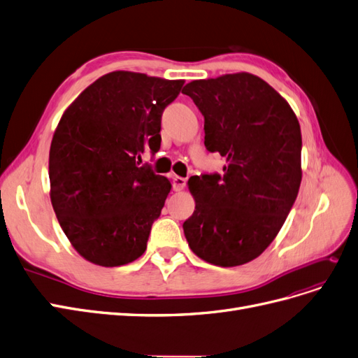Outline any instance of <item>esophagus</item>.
<instances>
[{"instance_id": "obj_1", "label": "esophagus", "mask_w": 358, "mask_h": 358, "mask_svg": "<svg viewBox=\"0 0 358 358\" xmlns=\"http://www.w3.org/2000/svg\"><path fill=\"white\" fill-rule=\"evenodd\" d=\"M171 183H173V189L175 191H182L187 185V179L180 178V176H173L171 178Z\"/></svg>"}]
</instances>
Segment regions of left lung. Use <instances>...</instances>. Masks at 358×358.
Segmentation results:
<instances>
[{"instance_id": "1", "label": "left lung", "mask_w": 358, "mask_h": 358, "mask_svg": "<svg viewBox=\"0 0 358 358\" xmlns=\"http://www.w3.org/2000/svg\"><path fill=\"white\" fill-rule=\"evenodd\" d=\"M204 116V146L224 173L192 176L196 210L183 222L192 252L233 267L273 242L301 182V133L289 104L249 73L192 80L182 91Z\"/></svg>"}]
</instances>
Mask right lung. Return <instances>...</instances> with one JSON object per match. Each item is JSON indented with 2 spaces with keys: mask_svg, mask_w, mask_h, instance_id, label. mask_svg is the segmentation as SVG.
<instances>
[{
  "mask_svg": "<svg viewBox=\"0 0 358 358\" xmlns=\"http://www.w3.org/2000/svg\"><path fill=\"white\" fill-rule=\"evenodd\" d=\"M183 80L113 71L64 112L49 152L50 200L62 231L103 267L134 262L171 189L137 159L161 146V116Z\"/></svg>",
  "mask_w": 358,
  "mask_h": 358,
  "instance_id": "obj_1",
  "label": "right lung"
}]
</instances>
